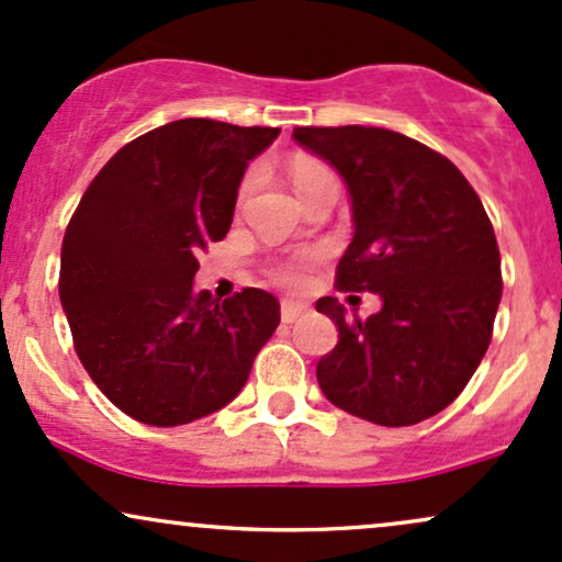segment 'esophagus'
Wrapping results in <instances>:
<instances>
[{
	"label": "esophagus",
	"mask_w": 562,
	"mask_h": 562,
	"mask_svg": "<svg viewBox=\"0 0 562 562\" xmlns=\"http://www.w3.org/2000/svg\"><path fill=\"white\" fill-rule=\"evenodd\" d=\"M303 314H308V306L306 303H301V301H282V322H295V319H301Z\"/></svg>",
	"instance_id": "obj_1"
}]
</instances>
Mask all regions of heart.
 Here are the masks:
<instances>
[{"label": "heart", "mask_w": 562, "mask_h": 562, "mask_svg": "<svg viewBox=\"0 0 562 562\" xmlns=\"http://www.w3.org/2000/svg\"><path fill=\"white\" fill-rule=\"evenodd\" d=\"M322 173H330L325 169V166H319L317 160H308V158H299L295 160L293 166H290V179H293V187L295 190H303L312 179L322 177ZM250 184H254V179H245L243 187H240V200L248 195L250 192ZM274 280L285 282V285H295V282L301 280V261H285V263H277V267L272 269Z\"/></svg>", "instance_id": "heart-1"}]
</instances>
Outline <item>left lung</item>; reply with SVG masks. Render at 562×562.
Instances as JSON below:
<instances>
[{"label":"left lung","mask_w":562,"mask_h":562,"mask_svg":"<svg viewBox=\"0 0 562 562\" xmlns=\"http://www.w3.org/2000/svg\"><path fill=\"white\" fill-rule=\"evenodd\" d=\"M293 139L344 177L353 237L340 290L378 293L367 319L325 295L338 344L317 362L338 409L389 428L438 415L479 370L502 299L499 248L481 198L423 142L378 126H299Z\"/></svg>","instance_id":"left-lung-1"}]
</instances>
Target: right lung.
Segmentation results:
<instances>
[{
    "label": "right lung",
    "mask_w": 562,
    "mask_h": 562,
    "mask_svg": "<svg viewBox=\"0 0 562 562\" xmlns=\"http://www.w3.org/2000/svg\"><path fill=\"white\" fill-rule=\"evenodd\" d=\"M280 128L182 119L121 147L83 192L60 254V303L83 370L134 420L173 428L243 391L280 325L272 293L218 303L198 254L224 240L248 160Z\"/></svg>",
    "instance_id": "obj_1"
}]
</instances>
